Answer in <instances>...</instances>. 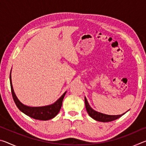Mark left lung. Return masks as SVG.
I'll list each match as a JSON object with an SVG mask.
<instances>
[{"label": "left lung", "mask_w": 146, "mask_h": 146, "mask_svg": "<svg viewBox=\"0 0 146 146\" xmlns=\"http://www.w3.org/2000/svg\"><path fill=\"white\" fill-rule=\"evenodd\" d=\"M85 106L86 110H87V112L90 116L91 118H93V119H95L97 121H99V122H111V121H113L115 120L118 119V118L122 117L123 114L120 115H105L103 114V113H101L99 112L95 111H94L92 108L90 107V106L89 105L88 102V100L85 97Z\"/></svg>", "instance_id": "1"}]
</instances>
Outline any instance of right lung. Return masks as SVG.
<instances>
[{
	"instance_id": "right-lung-1",
	"label": "right lung",
	"mask_w": 146,
	"mask_h": 146,
	"mask_svg": "<svg viewBox=\"0 0 146 146\" xmlns=\"http://www.w3.org/2000/svg\"><path fill=\"white\" fill-rule=\"evenodd\" d=\"M10 79V85H11V91L12 93V97H13V100L15 103L20 110L22 112L25 113L29 117L34 118L36 120H48L51 119L55 117L58 114L60 111V108L62 104V101L64 99V96H65L66 92L64 93L61 97L52 105H49L47 106H43V107H28V106H24L23 104L17 98L15 94L14 93L13 86L11 83V74L9 76Z\"/></svg>"
}]
</instances>
